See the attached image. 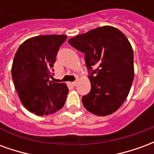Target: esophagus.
I'll list each match as a JSON object with an SVG mask.
<instances>
[{
	"instance_id": "34e87169",
	"label": "esophagus",
	"mask_w": 154,
	"mask_h": 154,
	"mask_svg": "<svg viewBox=\"0 0 154 154\" xmlns=\"http://www.w3.org/2000/svg\"><path fill=\"white\" fill-rule=\"evenodd\" d=\"M72 84L73 86H77V81H74V82H72Z\"/></svg>"
}]
</instances>
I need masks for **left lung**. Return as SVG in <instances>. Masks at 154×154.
Segmentation results:
<instances>
[{"instance_id":"8db88e82","label":"left lung","mask_w":154,"mask_h":154,"mask_svg":"<svg viewBox=\"0 0 154 154\" xmlns=\"http://www.w3.org/2000/svg\"><path fill=\"white\" fill-rule=\"evenodd\" d=\"M68 43L85 54L91 87L82 98L84 107L97 116L114 113L127 98L134 80V52L129 40L118 29L102 26Z\"/></svg>"}]
</instances>
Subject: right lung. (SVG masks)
Here are the masks:
<instances>
[{"mask_svg": "<svg viewBox=\"0 0 154 154\" xmlns=\"http://www.w3.org/2000/svg\"><path fill=\"white\" fill-rule=\"evenodd\" d=\"M66 35H40L19 47L11 68L12 79L24 106L37 116L63 108L68 93L64 83L50 81L57 51Z\"/></svg>", "mask_w": 154, "mask_h": 154, "instance_id": "1", "label": "right lung"}]
</instances>
